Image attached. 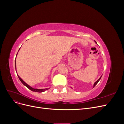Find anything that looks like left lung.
<instances>
[{"label":"left lung","instance_id":"left-lung-1","mask_svg":"<svg viewBox=\"0 0 124 124\" xmlns=\"http://www.w3.org/2000/svg\"><path fill=\"white\" fill-rule=\"evenodd\" d=\"M95 42L96 43V42ZM101 77H102V76H101V77H100L99 78V79H98V80H97V81H96V82H95V83H94V84H93V87H95V86L96 85V84H97V83H98V82H99V81H100V78H101ZM71 88H72V87H71Z\"/></svg>","mask_w":124,"mask_h":124}]
</instances>
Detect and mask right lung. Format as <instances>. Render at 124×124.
I'll use <instances>...</instances> for the list:
<instances>
[{
    "instance_id": "right-lung-1",
    "label": "right lung",
    "mask_w": 124,
    "mask_h": 124,
    "mask_svg": "<svg viewBox=\"0 0 124 124\" xmlns=\"http://www.w3.org/2000/svg\"><path fill=\"white\" fill-rule=\"evenodd\" d=\"M20 49H19V50H20ZM19 50H18V51H19ZM17 54H18V53H17L16 56H17ZM16 73H17V72H16ZM17 76H18V78H19V79H20V80L21 81V82H22V83H23V84L25 86H26V87H27L28 88H29L30 90H31V91H32V92H38V93H42V92H45L46 91V90H47V89H48L50 88H44V89H37V88H32V87H31V86H29V85H28L27 83H26L23 80H22V78H21L19 76H18V74H17Z\"/></svg>"
}]
</instances>
